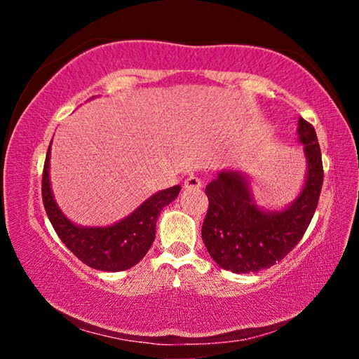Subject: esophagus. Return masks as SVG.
Returning a JSON list of instances; mask_svg holds the SVG:
<instances>
[{"mask_svg": "<svg viewBox=\"0 0 359 359\" xmlns=\"http://www.w3.org/2000/svg\"><path fill=\"white\" fill-rule=\"evenodd\" d=\"M184 187H185V190H198V188H201V180H199L198 177H194V175H190V177L185 180Z\"/></svg>", "mask_w": 359, "mask_h": 359, "instance_id": "obj_1", "label": "esophagus"}]
</instances>
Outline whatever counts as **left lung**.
<instances>
[{
  "label": "left lung",
  "instance_id": "left-lung-1",
  "mask_svg": "<svg viewBox=\"0 0 359 359\" xmlns=\"http://www.w3.org/2000/svg\"><path fill=\"white\" fill-rule=\"evenodd\" d=\"M297 142L304 145L306 177L301 191L282 209L259 205L252 177L239 169H222L205 187L209 210L201 236L215 263L236 274L258 272L283 259L302 239L317 209L323 163L313 126L297 121Z\"/></svg>",
  "mask_w": 359,
  "mask_h": 359
}]
</instances>
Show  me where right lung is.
Listing matches in <instances>:
<instances>
[{
    "label": "right lung",
    "mask_w": 359,
    "mask_h": 359,
    "mask_svg": "<svg viewBox=\"0 0 359 359\" xmlns=\"http://www.w3.org/2000/svg\"><path fill=\"white\" fill-rule=\"evenodd\" d=\"M50 147L52 142L48 145L42 172V201L58 238L82 263L93 269L118 272L136 266L154 244L160 212L179 196L180 185L156 191L130 215L107 226H82L69 220L53 198Z\"/></svg>",
    "instance_id": "add662e5"
}]
</instances>
